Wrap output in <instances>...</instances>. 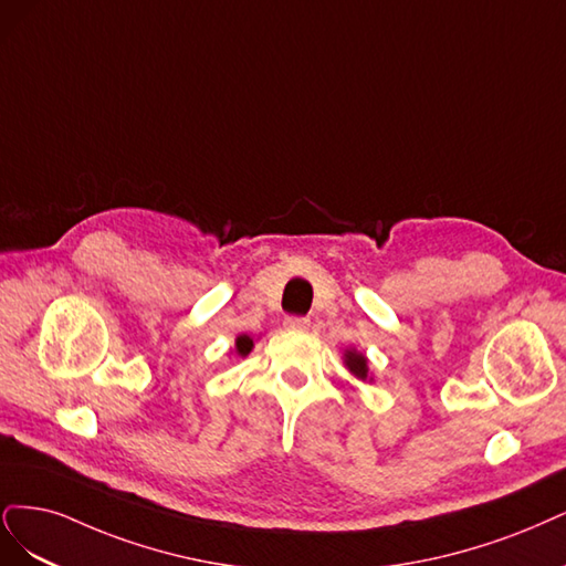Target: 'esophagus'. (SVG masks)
Segmentation results:
<instances>
[{
    "label": "esophagus",
    "instance_id": "obj_1",
    "mask_svg": "<svg viewBox=\"0 0 566 566\" xmlns=\"http://www.w3.org/2000/svg\"><path fill=\"white\" fill-rule=\"evenodd\" d=\"M307 326H310L307 317H286L284 319V329H291V332H305Z\"/></svg>",
    "mask_w": 566,
    "mask_h": 566
}]
</instances>
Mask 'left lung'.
<instances>
[{
  "label": "left lung",
  "mask_w": 566,
  "mask_h": 566,
  "mask_svg": "<svg viewBox=\"0 0 566 566\" xmlns=\"http://www.w3.org/2000/svg\"><path fill=\"white\" fill-rule=\"evenodd\" d=\"M345 367H348L357 378H367V357L355 353V350H348L345 353Z\"/></svg>",
  "instance_id": "left-lung-1"
}]
</instances>
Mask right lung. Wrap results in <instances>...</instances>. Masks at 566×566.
Wrapping results in <instances>:
<instances>
[{
	"label": "right lung",
	"instance_id": "obj_1",
	"mask_svg": "<svg viewBox=\"0 0 566 566\" xmlns=\"http://www.w3.org/2000/svg\"><path fill=\"white\" fill-rule=\"evenodd\" d=\"M251 348H253V340H251L249 336H240V338H237V353H240L242 357L249 355Z\"/></svg>",
	"mask_w": 566,
	"mask_h": 566
}]
</instances>
